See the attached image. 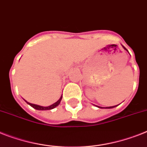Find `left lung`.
Masks as SVG:
<instances>
[{"mask_svg":"<svg viewBox=\"0 0 147 147\" xmlns=\"http://www.w3.org/2000/svg\"><path fill=\"white\" fill-rule=\"evenodd\" d=\"M124 48L125 49V47H124ZM116 107V106H114V107H107V108H106V109H111V108H113V107ZM100 108H102V107H100Z\"/></svg>","mask_w":147,"mask_h":147,"instance_id":"obj_1","label":"left lung"}]
</instances>
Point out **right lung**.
<instances>
[{
    "label": "right lung",
    "mask_w": 147,
    "mask_h": 147,
    "mask_svg": "<svg viewBox=\"0 0 147 147\" xmlns=\"http://www.w3.org/2000/svg\"><path fill=\"white\" fill-rule=\"evenodd\" d=\"M61 100H62V96L59 98V100L57 101V102H56L55 103H53V104L51 105V106H49V107H41V106H38V105L32 104V103H30V102H27L28 104L30 105L31 107H32L34 109H38V110H50V109H52L57 107V106L59 104V102H60Z\"/></svg>",
    "instance_id": "add662e5"
}]
</instances>
